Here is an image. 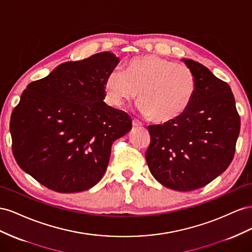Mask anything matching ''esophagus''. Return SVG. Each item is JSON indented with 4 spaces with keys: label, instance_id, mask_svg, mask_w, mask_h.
Segmentation results:
<instances>
[{
    "label": "esophagus",
    "instance_id": "obj_1",
    "mask_svg": "<svg viewBox=\"0 0 252 252\" xmlns=\"http://www.w3.org/2000/svg\"><path fill=\"white\" fill-rule=\"evenodd\" d=\"M132 124H133V126H134V127H141V126H142V124H141L140 121H138L137 119H133Z\"/></svg>",
    "mask_w": 252,
    "mask_h": 252
}]
</instances>
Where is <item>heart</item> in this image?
I'll return each mask as SVG.
<instances>
[{
  "instance_id": "b5f03b06",
  "label": "heart",
  "mask_w": 252,
  "mask_h": 252,
  "mask_svg": "<svg viewBox=\"0 0 252 252\" xmlns=\"http://www.w3.org/2000/svg\"><path fill=\"white\" fill-rule=\"evenodd\" d=\"M137 110L157 122L177 118L188 109L196 91L190 67L156 55L135 57L126 70L115 67L104 79L106 102L121 106L137 96Z\"/></svg>"
}]
</instances>
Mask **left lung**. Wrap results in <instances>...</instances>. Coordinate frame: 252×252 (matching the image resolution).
<instances>
[{"instance_id": "1", "label": "left lung", "mask_w": 252, "mask_h": 252, "mask_svg": "<svg viewBox=\"0 0 252 252\" xmlns=\"http://www.w3.org/2000/svg\"><path fill=\"white\" fill-rule=\"evenodd\" d=\"M196 79V91L181 116L149 126L146 159L158 183L192 191L220 175L233 159L241 121L230 86L203 64L182 59Z\"/></svg>"}]
</instances>
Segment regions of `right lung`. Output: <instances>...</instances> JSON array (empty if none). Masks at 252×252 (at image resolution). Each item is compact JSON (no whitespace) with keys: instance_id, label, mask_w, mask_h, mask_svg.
<instances>
[{"instance_id":"right-lung-1","label":"right lung","mask_w":252,"mask_h":252,"mask_svg":"<svg viewBox=\"0 0 252 252\" xmlns=\"http://www.w3.org/2000/svg\"><path fill=\"white\" fill-rule=\"evenodd\" d=\"M118 63L109 52L68 61L23 92L10 118L12 153L46 188L74 193L94 187L112 143L131 131L130 116L103 101L104 79Z\"/></svg>"}]
</instances>
